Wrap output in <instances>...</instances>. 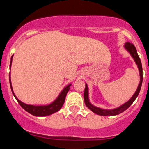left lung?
<instances>
[{
  "label": "left lung",
  "instance_id": "1",
  "mask_svg": "<svg viewBox=\"0 0 149 149\" xmlns=\"http://www.w3.org/2000/svg\"><path fill=\"white\" fill-rule=\"evenodd\" d=\"M125 49L130 53L132 58L134 59L136 64L137 67H138V69H139V76H140V82H139V85H138V88H137L136 91V92L134 93V95L132 96V97L128 101L124 103L123 105H121V107L113 109H100L99 107H95V106L92 105L90 103L88 98V88L87 84H85V91H84V100H85V105L90 110H91L93 112L97 114V115L103 116H110L118 115V114L121 113V112L126 110L127 108H129L132 103H134V101L136 100V98L137 97V96L139 95L141 86H142V83H143V67H142V63H141L140 58H139V55L137 54L136 49V47L134 46V44L130 43L129 42H126L125 45Z\"/></svg>",
  "mask_w": 149,
  "mask_h": 149
}]
</instances>
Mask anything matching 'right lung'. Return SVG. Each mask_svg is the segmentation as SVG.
Listing matches in <instances>:
<instances>
[{"label": "right lung", "instance_id": "add662e5", "mask_svg": "<svg viewBox=\"0 0 149 149\" xmlns=\"http://www.w3.org/2000/svg\"><path fill=\"white\" fill-rule=\"evenodd\" d=\"M13 57V55H12V57H11V61H10V67H11V64H12ZM9 78H10V88H11V90H12L13 94L14 97H15V99H16V100L18 101V103L20 104L21 107H22L24 110L27 111V112H29L30 114H31V115H33V116H47L60 110V109L61 108L63 104H64V101H65L66 96H67V92H68V91L70 90V85H71V84L67 85V86H66L63 90H62V91L60 93L58 97L56 98V100H54L52 103L49 104V105H46V106L28 105V104H26V103H22V102L21 101V100H19L15 97V94H14L13 92V91L12 85H11L10 73V77H9Z\"/></svg>", "mask_w": 149, "mask_h": 149}]
</instances>
